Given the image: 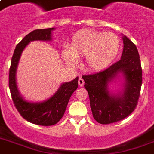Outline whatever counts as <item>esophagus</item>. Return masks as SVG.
<instances>
[{
    "label": "esophagus",
    "mask_w": 154,
    "mask_h": 154,
    "mask_svg": "<svg viewBox=\"0 0 154 154\" xmlns=\"http://www.w3.org/2000/svg\"><path fill=\"white\" fill-rule=\"evenodd\" d=\"M84 80L82 79V77H80L79 79H78V85H79L80 86H83L84 85Z\"/></svg>",
    "instance_id": "34e87169"
}]
</instances>
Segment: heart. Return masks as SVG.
I'll return each mask as SVG.
<instances>
[{
  "label": "heart",
  "mask_w": 154,
  "mask_h": 154,
  "mask_svg": "<svg viewBox=\"0 0 154 154\" xmlns=\"http://www.w3.org/2000/svg\"><path fill=\"white\" fill-rule=\"evenodd\" d=\"M121 42L116 35L93 29H82L72 37L69 47L63 49L65 60L75 65L77 58L85 56V64L93 71L107 68L118 55Z\"/></svg>",
  "instance_id": "1"
}]
</instances>
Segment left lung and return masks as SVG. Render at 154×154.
I'll list each match as a JSON object with an SVG mask.
<instances>
[{
  "label": "left lung",
  "mask_w": 154,
  "mask_h": 154,
  "mask_svg": "<svg viewBox=\"0 0 154 154\" xmlns=\"http://www.w3.org/2000/svg\"><path fill=\"white\" fill-rule=\"evenodd\" d=\"M121 60L101 72L84 75L94 118L102 125L119 122L131 113L137 106L141 83L142 70L136 45L125 35ZM122 82L121 90L113 93L109 85Z\"/></svg>",
  "instance_id": "obj_1"
}]
</instances>
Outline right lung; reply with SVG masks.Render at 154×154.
Here are the masks:
<instances>
[{"instance_id": "add662e5", "label": "right lung", "mask_w": 154, "mask_h": 154, "mask_svg": "<svg viewBox=\"0 0 154 154\" xmlns=\"http://www.w3.org/2000/svg\"><path fill=\"white\" fill-rule=\"evenodd\" d=\"M55 28L36 29L26 35L18 43L13 53L9 69V89L13 103L20 114L33 124L49 126L57 124L65 113L68 102L72 93L78 86V77L60 85L53 96L44 101L32 102L25 100L20 94L17 84V69L21 53L31 42L52 41V32Z\"/></svg>"}]
</instances>
